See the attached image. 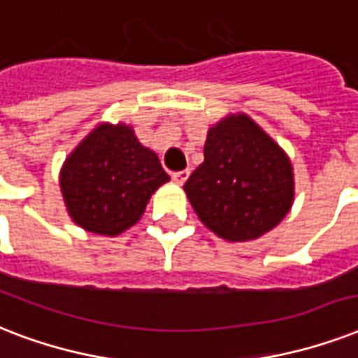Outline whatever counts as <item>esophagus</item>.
I'll list each match as a JSON object with an SVG mask.
<instances>
[{"instance_id": "1", "label": "esophagus", "mask_w": 358, "mask_h": 358, "mask_svg": "<svg viewBox=\"0 0 358 358\" xmlns=\"http://www.w3.org/2000/svg\"><path fill=\"white\" fill-rule=\"evenodd\" d=\"M188 176H190V171L188 170H182V171H176L173 176H171V179L177 182V185H182V182L187 181Z\"/></svg>"}]
</instances>
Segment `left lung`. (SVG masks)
<instances>
[{"mask_svg":"<svg viewBox=\"0 0 358 358\" xmlns=\"http://www.w3.org/2000/svg\"><path fill=\"white\" fill-rule=\"evenodd\" d=\"M203 162L185 182L199 220L228 241L257 239L293 203L284 151L246 115H229L207 134Z\"/></svg>","mask_w":358,"mask_h":358,"instance_id":"1","label":"left lung"}]
</instances>
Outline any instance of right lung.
I'll return each instance as SVG.
<instances>
[{"label":"right lung","instance_id":"right-lung-1","mask_svg":"<svg viewBox=\"0 0 358 358\" xmlns=\"http://www.w3.org/2000/svg\"><path fill=\"white\" fill-rule=\"evenodd\" d=\"M170 181L159 157L124 124H101L65 160L59 185L73 220L91 234L119 235Z\"/></svg>","mask_w":358,"mask_h":358}]
</instances>
